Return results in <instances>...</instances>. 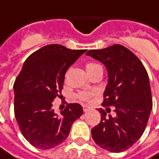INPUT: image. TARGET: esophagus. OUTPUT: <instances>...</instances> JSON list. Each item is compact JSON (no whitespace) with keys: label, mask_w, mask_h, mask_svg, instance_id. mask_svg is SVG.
<instances>
[{"label":"esophagus","mask_w":159,"mask_h":159,"mask_svg":"<svg viewBox=\"0 0 159 159\" xmlns=\"http://www.w3.org/2000/svg\"><path fill=\"white\" fill-rule=\"evenodd\" d=\"M83 111H88L89 110L90 108H91V107H89V106H83Z\"/></svg>","instance_id":"esophagus-1"}]
</instances>
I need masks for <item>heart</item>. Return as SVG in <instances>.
<instances>
[{
  "instance_id": "obj_1",
  "label": "heart",
  "mask_w": 159,
  "mask_h": 159,
  "mask_svg": "<svg viewBox=\"0 0 159 159\" xmlns=\"http://www.w3.org/2000/svg\"><path fill=\"white\" fill-rule=\"evenodd\" d=\"M98 66H100V65H98L96 63H88L86 65V70H89L93 69V68H96ZM93 93H81L78 95V98H79L80 100H82V101H87V100H89L91 98V97L93 96Z\"/></svg>"
}]
</instances>
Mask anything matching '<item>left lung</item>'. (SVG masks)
Here are the masks:
<instances>
[{
  "mask_svg": "<svg viewBox=\"0 0 159 159\" xmlns=\"http://www.w3.org/2000/svg\"><path fill=\"white\" fill-rule=\"evenodd\" d=\"M86 55L106 66L108 82L102 106H114L115 117L97 109L101 120L91 133L94 142L111 152L129 149L139 140L147 127L152 108L149 77L143 64L130 50L119 44Z\"/></svg>",
  "mask_w": 159,
  "mask_h": 159,
  "instance_id": "obj_1",
  "label": "left lung"
}]
</instances>
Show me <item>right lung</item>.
<instances>
[{"mask_svg":"<svg viewBox=\"0 0 159 159\" xmlns=\"http://www.w3.org/2000/svg\"><path fill=\"white\" fill-rule=\"evenodd\" d=\"M85 52L51 44L25 60L13 85L14 114L19 129L33 147L46 150L63 143L73 123L83 115V107L77 103L55 113L52 101L62 90L66 70Z\"/></svg>","mask_w":159,"mask_h":159,"instance_id":"right-lung-1","label":"right lung"}]
</instances>
